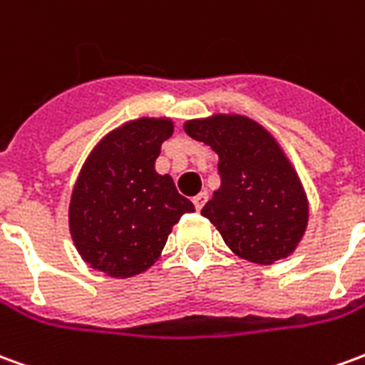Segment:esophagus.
<instances>
[{"instance_id":"esophagus-1","label":"esophagus","mask_w":365,"mask_h":365,"mask_svg":"<svg viewBox=\"0 0 365 365\" xmlns=\"http://www.w3.org/2000/svg\"><path fill=\"white\" fill-rule=\"evenodd\" d=\"M207 191H201V193H197V195H195V197H193V205H195V209H197V211H200L201 207H203V205H205V201H207Z\"/></svg>"}]
</instances>
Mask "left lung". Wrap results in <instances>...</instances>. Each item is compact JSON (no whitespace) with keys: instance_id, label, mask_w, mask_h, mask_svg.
Here are the masks:
<instances>
[{"instance_id":"8db88e82","label":"left lung","mask_w":365,"mask_h":365,"mask_svg":"<svg viewBox=\"0 0 365 365\" xmlns=\"http://www.w3.org/2000/svg\"><path fill=\"white\" fill-rule=\"evenodd\" d=\"M183 130L219 156L221 185L201 215L227 247L257 264L289 257L307 231L308 200L277 140L237 114L187 120Z\"/></svg>"}]
</instances>
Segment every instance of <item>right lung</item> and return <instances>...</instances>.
<instances>
[{
    "instance_id": "right-lung-1",
    "label": "right lung",
    "mask_w": 365,
    "mask_h": 365,
    "mask_svg": "<svg viewBox=\"0 0 365 365\" xmlns=\"http://www.w3.org/2000/svg\"><path fill=\"white\" fill-rule=\"evenodd\" d=\"M168 118H138L112 130L86 158L68 205L71 237L83 261L108 277L128 279L150 269L172 227L193 203L170 175L154 170Z\"/></svg>"
}]
</instances>
